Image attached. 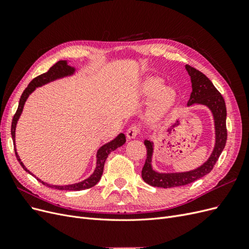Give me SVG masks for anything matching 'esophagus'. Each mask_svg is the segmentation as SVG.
<instances>
[{
	"label": "esophagus",
	"mask_w": 249,
	"mask_h": 249,
	"mask_svg": "<svg viewBox=\"0 0 249 249\" xmlns=\"http://www.w3.org/2000/svg\"><path fill=\"white\" fill-rule=\"evenodd\" d=\"M140 133V127L138 125H131L126 131V137L129 139H133Z\"/></svg>",
	"instance_id": "obj_1"
}]
</instances>
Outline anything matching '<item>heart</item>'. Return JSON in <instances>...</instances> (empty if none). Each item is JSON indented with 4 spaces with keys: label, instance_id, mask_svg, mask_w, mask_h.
<instances>
[{
    "label": "heart",
    "instance_id": "1",
    "mask_svg": "<svg viewBox=\"0 0 249 249\" xmlns=\"http://www.w3.org/2000/svg\"><path fill=\"white\" fill-rule=\"evenodd\" d=\"M143 93L147 96H155L153 104L150 105L148 116L157 118L166 112L175 102L176 92L169 87H163V82L158 78H149L143 84Z\"/></svg>",
    "mask_w": 249,
    "mask_h": 249
}]
</instances>
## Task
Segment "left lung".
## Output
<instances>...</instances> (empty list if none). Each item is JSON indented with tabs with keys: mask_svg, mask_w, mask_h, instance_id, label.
<instances>
[{
	"mask_svg": "<svg viewBox=\"0 0 249 249\" xmlns=\"http://www.w3.org/2000/svg\"><path fill=\"white\" fill-rule=\"evenodd\" d=\"M186 70L189 73L192 83V92L189 101H188V106H191L193 104H200L205 105L212 111L216 132L215 147L208 161L196 169L177 173H159L152 168V156L154 149L153 142L145 140L144 145L147 150V155L145 164L141 171V176L144 182L150 186L160 188L185 186L207 176L214 168V165L221 155L225 143H227V107H225V102L221 93L201 71L188 64L186 65Z\"/></svg>",
	"mask_w": 249,
	"mask_h": 249,
	"instance_id": "obj_1",
	"label": "left lung"
}]
</instances>
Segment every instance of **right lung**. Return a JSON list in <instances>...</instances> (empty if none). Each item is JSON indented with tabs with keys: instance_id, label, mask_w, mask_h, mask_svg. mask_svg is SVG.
Returning a JSON list of instances; mask_svg holds the SVG:
<instances>
[{
	"instance_id": "add662e5",
	"label": "right lung",
	"mask_w": 249,
	"mask_h": 249,
	"mask_svg": "<svg viewBox=\"0 0 249 249\" xmlns=\"http://www.w3.org/2000/svg\"><path fill=\"white\" fill-rule=\"evenodd\" d=\"M73 71H74L73 67L67 65L66 61H63V60H61V61H58L56 64L53 65L47 72L40 74V76H37L36 78H34L31 82L29 83V85L24 90V92H22V94L20 96L18 110L16 112V114H14L13 118H12L11 135H12L13 141L16 140V126H17V123H18V118H19V116L21 114L22 108H24V105H25V102L27 101L30 93H32L36 87H39L41 85L47 84V83H49L51 81H54L56 79L62 78V77H65V76H70V74L73 73ZM124 142H125V136H124V134H119L114 140H112L109 143H107V144L103 145L99 149V152H97V155H96L97 160H96V168H95L94 172L88 178H86L85 180H83V182H80V183H77V184H72V185H66V186H55V185H49L47 183H44L39 178H37V180H39V182L42 183L44 186H48V187H51V188H55V189H58V190L80 191V190L89 189V188H91L94 185H96L97 182H99V180L101 179L102 175H103V170H104V165H105V162H106V159L108 158V155L111 152H113V150H115L117 147H120L123 144H124ZM14 145H16V143H14ZM14 147H16V146H14ZM14 152H16L17 159L19 162V164L21 165V167L24 168L27 172L31 173L25 167V165L22 164V162L20 161L16 148H14ZM31 175H32V173H31Z\"/></svg>"
}]
</instances>
